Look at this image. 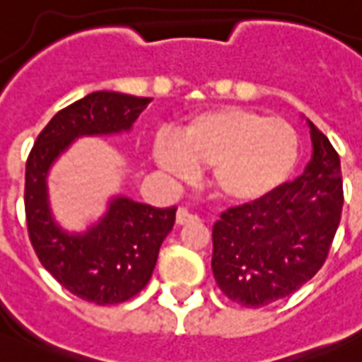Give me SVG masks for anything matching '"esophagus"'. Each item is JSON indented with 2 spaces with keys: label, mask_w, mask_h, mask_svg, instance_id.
Returning a JSON list of instances; mask_svg holds the SVG:
<instances>
[{
  "label": "esophagus",
  "mask_w": 362,
  "mask_h": 362,
  "mask_svg": "<svg viewBox=\"0 0 362 362\" xmlns=\"http://www.w3.org/2000/svg\"><path fill=\"white\" fill-rule=\"evenodd\" d=\"M195 220H197V216L192 214L187 209H178V212H176V223L178 226H187V223H192Z\"/></svg>",
  "instance_id": "esophagus-1"
}]
</instances>
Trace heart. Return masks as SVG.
Returning <instances> with one entry per match:
<instances>
[{
	"label": "heart",
	"instance_id": "obj_1",
	"mask_svg": "<svg viewBox=\"0 0 362 362\" xmlns=\"http://www.w3.org/2000/svg\"><path fill=\"white\" fill-rule=\"evenodd\" d=\"M156 161L178 178L210 167L214 192L231 203H253L274 193L298 159V135L281 118L240 107H216L189 116L180 136L163 133L153 144Z\"/></svg>",
	"mask_w": 362,
	"mask_h": 362
}]
</instances>
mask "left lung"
I'll use <instances>...</instances> for the list:
<instances>
[{
  "label": "left lung",
  "mask_w": 362,
  "mask_h": 362,
  "mask_svg": "<svg viewBox=\"0 0 362 362\" xmlns=\"http://www.w3.org/2000/svg\"><path fill=\"white\" fill-rule=\"evenodd\" d=\"M306 120L304 173L264 199L229 209L212 227V272L227 297L259 308L291 295L323 267L342 216L340 158Z\"/></svg>",
  "instance_id": "obj_1"
}]
</instances>
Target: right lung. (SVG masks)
Listing matches in <instances>:
<instances>
[{"label":"right lung","mask_w":362,"mask_h":362,"mask_svg":"<svg viewBox=\"0 0 362 362\" xmlns=\"http://www.w3.org/2000/svg\"><path fill=\"white\" fill-rule=\"evenodd\" d=\"M150 101L110 90L88 93L48 122L25 163L24 204L33 250L65 289L88 303L118 304L144 289L161 242L175 226L176 206L153 209L118 193L84 231H69L52 212L48 176L82 136L129 133Z\"/></svg>","instance_id":"1"}]
</instances>
